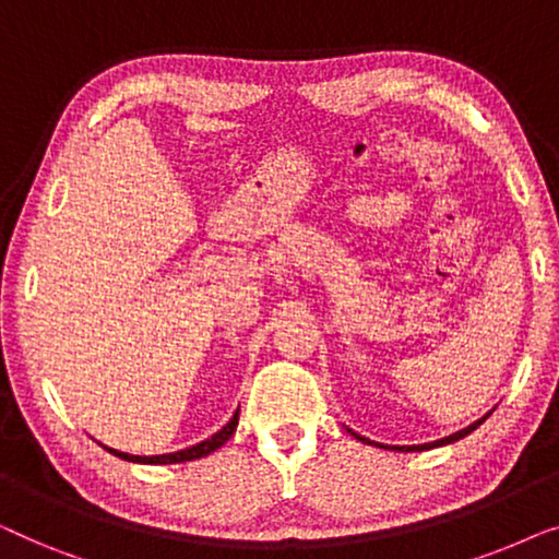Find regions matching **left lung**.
I'll return each instance as SVG.
<instances>
[{
    "label": "left lung",
    "mask_w": 559,
    "mask_h": 559,
    "mask_svg": "<svg viewBox=\"0 0 559 559\" xmlns=\"http://www.w3.org/2000/svg\"><path fill=\"white\" fill-rule=\"evenodd\" d=\"M493 412V409H491ZM491 412H486L484 417L480 419H476V423L473 425H468V427H463V430H457V432H453V435H448V438H440V440H435V442H425V445H381V442H373V440H369V438H364V435H358V432H354V430H348L350 435H354L356 440H361V442H366V445H379V448H384V450H407V453H412V450H430V448H440V445H450V442H455V440H461V438H465V435H471L473 430H476L478 425H484L486 419H488V415H491Z\"/></svg>",
    "instance_id": "8db88e82"
}]
</instances>
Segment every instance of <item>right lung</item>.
Wrapping results in <instances>:
<instances>
[{
    "mask_svg": "<svg viewBox=\"0 0 559 559\" xmlns=\"http://www.w3.org/2000/svg\"><path fill=\"white\" fill-rule=\"evenodd\" d=\"M236 425H239V409L234 412V417L228 419V423L221 427L216 435H211V438H205L201 442H195V445H190L186 450H178V453H163V455H129V453H121V450H114L109 445H104V450H109L111 455L121 457V461H129V463H147V465H170V463H186V461H198V457H205L211 455L213 450H218L224 442L231 438L236 432ZM102 445V442H98Z\"/></svg>",
    "mask_w": 559,
    "mask_h": 559,
    "instance_id": "obj_1",
    "label": "right lung"
}]
</instances>
